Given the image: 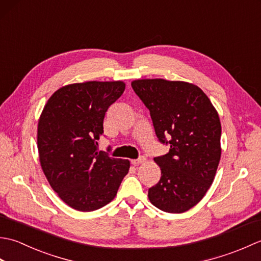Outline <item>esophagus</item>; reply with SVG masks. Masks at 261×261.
Returning <instances> with one entry per match:
<instances>
[{
  "mask_svg": "<svg viewBox=\"0 0 261 261\" xmlns=\"http://www.w3.org/2000/svg\"><path fill=\"white\" fill-rule=\"evenodd\" d=\"M146 160H147V158H146L145 156H140V157L138 158V159H134V160H131V164H132V165H135V166H137V165H139V164L145 163Z\"/></svg>",
  "mask_w": 261,
  "mask_h": 261,
  "instance_id": "1",
  "label": "esophagus"
}]
</instances>
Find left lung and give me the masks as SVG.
I'll list each match as a JSON object with an SVG mask.
<instances>
[{
    "label": "left lung",
    "mask_w": 261,
    "mask_h": 261,
    "mask_svg": "<svg viewBox=\"0 0 261 261\" xmlns=\"http://www.w3.org/2000/svg\"><path fill=\"white\" fill-rule=\"evenodd\" d=\"M131 86L150 111L159 142L170 146L167 153L154 157L162 177L148 197L164 212H185L204 197L218 169L219 114L201 88L190 83L138 80Z\"/></svg>",
    "instance_id": "left-lung-1"
}]
</instances>
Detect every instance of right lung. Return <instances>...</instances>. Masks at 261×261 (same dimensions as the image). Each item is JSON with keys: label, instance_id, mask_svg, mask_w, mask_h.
<instances>
[{"label": "right lung", "instance_id": "obj_1", "mask_svg": "<svg viewBox=\"0 0 261 261\" xmlns=\"http://www.w3.org/2000/svg\"><path fill=\"white\" fill-rule=\"evenodd\" d=\"M124 88L120 81L66 85L48 99L39 119L41 168L53 190L77 211L110 203L129 171V160L110 157L97 147L105 113Z\"/></svg>", "mask_w": 261, "mask_h": 261}]
</instances>
